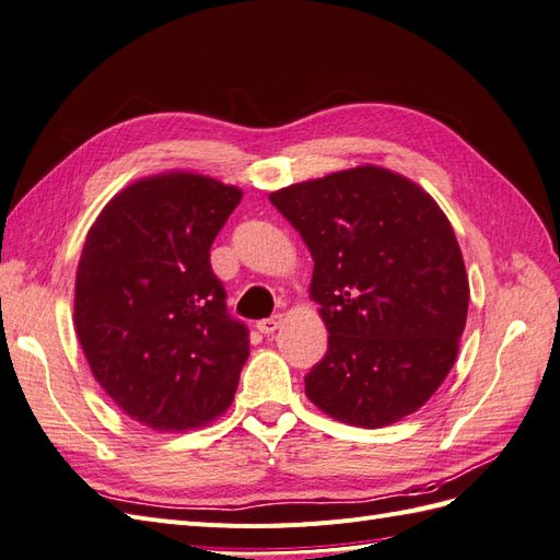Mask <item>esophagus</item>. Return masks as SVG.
I'll use <instances>...</instances> for the list:
<instances>
[{
  "label": "esophagus",
  "instance_id": "esophagus-1",
  "mask_svg": "<svg viewBox=\"0 0 560 560\" xmlns=\"http://www.w3.org/2000/svg\"><path fill=\"white\" fill-rule=\"evenodd\" d=\"M282 322H284V317H282L280 313H276V315H270V317L257 322V329H259L264 336H270V334H276V331L282 327Z\"/></svg>",
  "mask_w": 560,
  "mask_h": 560
}]
</instances>
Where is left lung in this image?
Listing matches in <instances>:
<instances>
[{"label":"left lung","instance_id":"1","mask_svg":"<svg viewBox=\"0 0 560 560\" xmlns=\"http://www.w3.org/2000/svg\"><path fill=\"white\" fill-rule=\"evenodd\" d=\"M268 198L311 249L308 292L329 331L306 397L366 430L416 413L453 369L469 306L444 210L413 179L371 163Z\"/></svg>","mask_w":560,"mask_h":560}]
</instances>
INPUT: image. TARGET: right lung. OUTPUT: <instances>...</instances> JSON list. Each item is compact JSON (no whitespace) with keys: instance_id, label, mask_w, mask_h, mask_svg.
Here are the masks:
<instances>
[{"instance_id":"1","label":"right lung","mask_w":560,"mask_h":560,"mask_svg":"<svg viewBox=\"0 0 560 560\" xmlns=\"http://www.w3.org/2000/svg\"><path fill=\"white\" fill-rule=\"evenodd\" d=\"M243 200L238 186L167 171L124 186L100 210L74 280V329L100 387L154 432L222 416L249 358L226 315L210 247Z\"/></svg>"}]
</instances>
